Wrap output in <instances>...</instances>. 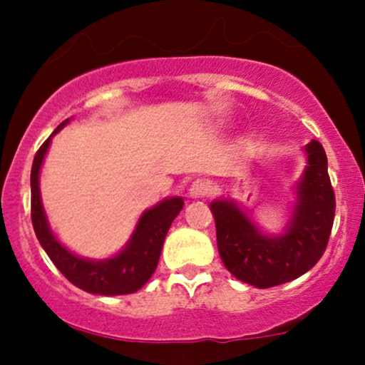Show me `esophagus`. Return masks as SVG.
Instances as JSON below:
<instances>
[{
    "mask_svg": "<svg viewBox=\"0 0 365 365\" xmlns=\"http://www.w3.org/2000/svg\"><path fill=\"white\" fill-rule=\"evenodd\" d=\"M209 192H211V185H209V182H206V180H195L190 188H188V195L192 199H202V197L209 195Z\"/></svg>",
    "mask_w": 365,
    "mask_h": 365,
    "instance_id": "esophagus-1",
    "label": "esophagus"
}]
</instances>
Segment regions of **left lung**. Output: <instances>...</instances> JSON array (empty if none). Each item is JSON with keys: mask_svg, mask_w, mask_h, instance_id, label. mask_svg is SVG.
Masks as SVG:
<instances>
[{"mask_svg": "<svg viewBox=\"0 0 365 365\" xmlns=\"http://www.w3.org/2000/svg\"><path fill=\"white\" fill-rule=\"evenodd\" d=\"M307 166L297 183V204L282 235H266L233 200L209 204L216 221L217 250L240 282L271 288L307 273L328 245L334 220V192L328 158L317 140L305 145Z\"/></svg>", "mask_w": 365, "mask_h": 365, "instance_id": "1", "label": "left lung"}]
</instances>
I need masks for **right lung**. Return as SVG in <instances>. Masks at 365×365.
Wrapping results in <instances>:
<instances>
[{
	"label": "right lung",
	"instance_id": "obj_1",
	"mask_svg": "<svg viewBox=\"0 0 365 365\" xmlns=\"http://www.w3.org/2000/svg\"><path fill=\"white\" fill-rule=\"evenodd\" d=\"M68 121L70 120H65L60 127L54 130L49 139L37 150L34 163H32L31 216L37 240L54 266L61 271V274L83 292L110 297L127 295V293L140 290L156 271L166 233H168L175 217L182 211L183 199L182 197H171V199L161 200L154 207L142 212L139 223L133 230L127 245L110 259L92 261V259L78 257V255L70 252L65 245L60 244V240L53 235L51 228H49L39 190L41 166H43L53 135L60 132Z\"/></svg>",
	"mask_w": 365,
	"mask_h": 365
}]
</instances>
